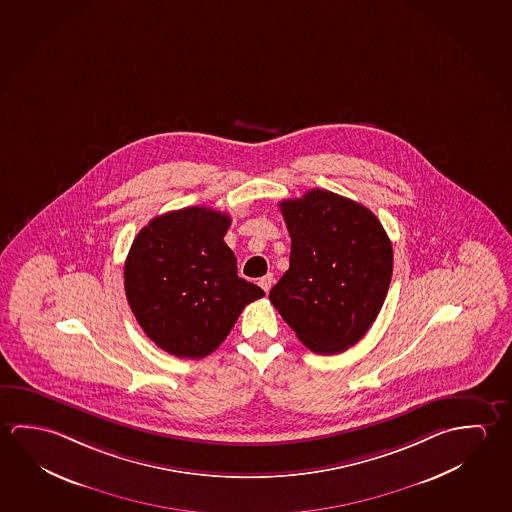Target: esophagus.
I'll return each instance as SVG.
<instances>
[{
  "label": "esophagus",
  "mask_w": 512,
  "mask_h": 512,
  "mask_svg": "<svg viewBox=\"0 0 512 512\" xmlns=\"http://www.w3.org/2000/svg\"><path fill=\"white\" fill-rule=\"evenodd\" d=\"M273 282H275V278H273V273H268L266 277L259 278V285L266 291V293H269V289H271V285H273Z\"/></svg>",
  "instance_id": "1"
}]
</instances>
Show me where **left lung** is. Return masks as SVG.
<instances>
[{"mask_svg":"<svg viewBox=\"0 0 512 512\" xmlns=\"http://www.w3.org/2000/svg\"><path fill=\"white\" fill-rule=\"evenodd\" d=\"M291 235L289 269L269 300L312 352L359 343L386 300L393 246L377 216L323 189L280 202Z\"/></svg>","mask_w":512,"mask_h":512,"instance_id":"1","label":"left lung"}]
</instances>
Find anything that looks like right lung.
Segmentation results:
<instances>
[{
	"label": "right lung",
	"instance_id": "right-lung-1",
	"mask_svg": "<svg viewBox=\"0 0 512 512\" xmlns=\"http://www.w3.org/2000/svg\"><path fill=\"white\" fill-rule=\"evenodd\" d=\"M230 216L173 210L137 234L125 262L126 300L144 334L180 359H203L227 339L248 303L264 296L237 277L223 237Z\"/></svg>",
	"mask_w": 512,
	"mask_h": 512
}]
</instances>
